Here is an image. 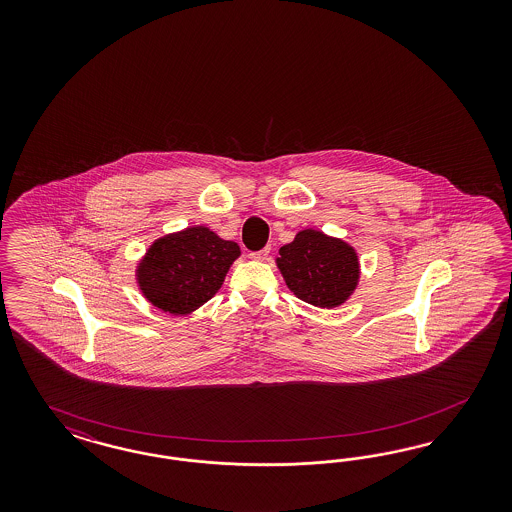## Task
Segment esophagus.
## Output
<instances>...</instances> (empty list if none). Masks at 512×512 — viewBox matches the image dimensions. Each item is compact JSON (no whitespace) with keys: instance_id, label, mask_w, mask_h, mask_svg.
<instances>
[{"instance_id":"1","label":"esophagus","mask_w":512,"mask_h":512,"mask_svg":"<svg viewBox=\"0 0 512 512\" xmlns=\"http://www.w3.org/2000/svg\"><path fill=\"white\" fill-rule=\"evenodd\" d=\"M268 253H270V248L259 249V251L249 253V257H251L253 261H266V259H268Z\"/></svg>"}]
</instances>
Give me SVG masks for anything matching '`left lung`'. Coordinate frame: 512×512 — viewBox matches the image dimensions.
Segmentation results:
<instances>
[{
  "label": "left lung",
  "mask_w": 512,
  "mask_h": 512,
  "mask_svg": "<svg viewBox=\"0 0 512 512\" xmlns=\"http://www.w3.org/2000/svg\"><path fill=\"white\" fill-rule=\"evenodd\" d=\"M276 264L291 293L315 308H338L357 291V249L323 231H298L291 244L279 248Z\"/></svg>",
  "instance_id": "1"
}]
</instances>
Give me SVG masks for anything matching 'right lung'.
Instances as JSON below:
<instances>
[{
  "mask_svg": "<svg viewBox=\"0 0 512 512\" xmlns=\"http://www.w3.org/2000/svg\"><path fill=\"white\" fill-rule=\"evenodd\" d=\"M240 246L204 225H193L152 242L135 270L142 296L157 310L187 315L221 289Z\"/></svg>",
  "mask_w": 512,
  "mask_h": 512,
  "instance_id": "right-lung-1",
  "label": "right lung"
}]
</instances>
